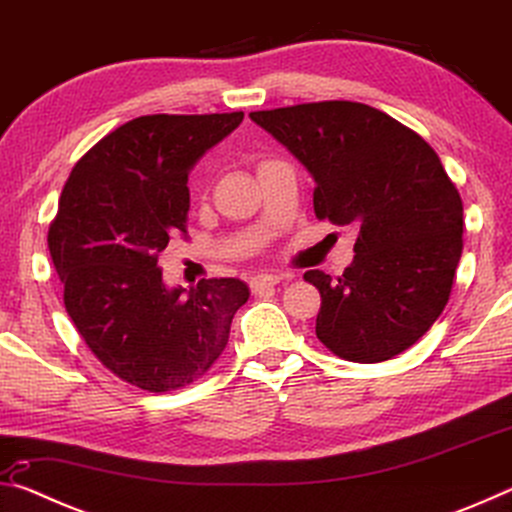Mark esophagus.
Wrapping results in <instances>:
<instances>
[{
  "instance_id": "34e87169",
  "label": "esophagus",
  "mask_w": 512,
  "mask_h": 512,
  "mask_svg": "<svg viewBox=\"0 0 512 512\" xmlns=\"http://www.w3.org/2000/svg\"><path fill=\"white\" fill-rule=\"evenodd\" d=\"M282 280H284L282 275H268V273L255 275L253 280H250V291L259 293V291H264V289H271V287H275V284H280Z\"/></svg>"
}]
</instances>
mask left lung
<instances>
[{
    "instance_id": "left-lung-1",
    "label": "left lung",
    "mask_w": 512,
    "mask_h": 512,
    "mask_svg": "<svg viewBox=\"0 0 512 512\" xmlns=\"http://www.w3.org/2000/svg\"><path fill=\"white\" fill-rule=\"evenodd\" d=\"M250 119L314 176V212L357 230L341 277L307 271L320 291L316 336L336 357L379 363L427 334L463 253V201L422 137L357 101L257 110Z\"/></svg>"
}]
</instances>
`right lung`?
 I'll return each mask as SVG.
<instances>
[{"label":"right lung","instance_id":"obj_1","mask_svg":"<svg viewBox=\"0 0 512 512\" xmlns=\"http://www.w3.org/2000/svg\"><path fill=\"white\" fill-rule=\"evenodd\" d=\"M244 112L126 121L74 164L49 253L81 339L112 375L149 393L192 384L221 357L250 291L237 277L167 289L158 257L187 237V176Z\"/></svg>","mask_w":512,"mask_h":512}]
</instances>
